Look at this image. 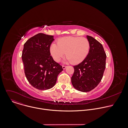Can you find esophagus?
I'll list each match as a JSON object with an SVG mask.
<instances>
[{
	"mask_svg": "<svg viewBox=\"0 0 128 128\" xmlns=\"http://www.w3.org/2000/svg\"><path fill=\"white\" fill-rule=\"evenodd\" d=\"M67 67V66H65V65H63V66H62V68H63V69H66V68Z\"/></svg>",
	"mask_w": 128,
	"mask_h": 128,
	"instance_id": "34e87169",
	"label": "esophagus"
}]
</instances>
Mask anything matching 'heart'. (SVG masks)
<instances>
[{
	"label": "heart",
	"instance_id": "obj_1",
	"mask_svg": "<svg viewBox=\"0 0 128 128\" xmlns=\"http://www.w3.org/2000/svg\"><path fill=\"white\" fill-rule=\"evenodd\" d=\"M90 50V43L84 37L68 36L58 39L57 44L53 43L50 47V52L56 62H59L65 54L67 62L78 64L87 56Z\"/></svg>",
	"mask_w": 128,
	"mask_h": 128
}]
</instances>
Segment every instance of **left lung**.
Returning <instances> with one entry per match:
<instances>
[{
	"label": "left lung",
	"instance_id": "8db88e82",
	"mask_svg": "<svg viewBox=\"0 0 128 128\" xmlns=\"http://www.w3.org/2000/svg\"><path fill=\"white\" fill-rule=\"evenodd\" d=\"M90 50L86 58L80 64L74 66L71 77L73 87L83 92L94 89L101 82L106 68V54L102 45L92 36L87 35Z\"/></svg>",
	"mask_w": 128,
	"mask_h": 128
}]
</instances>
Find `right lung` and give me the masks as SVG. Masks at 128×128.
<instances>
[{"instance_id": "right-lung-1", "label": "right lung", "mask_w": 128, "mask_h": 128, "mask_svg": "<svg viewBox=\"0 0 128 128\" xmlns=\"http://www.w3.org/2000/svg\"><path fill=\"white\" fill-rule=\"evenodd\" d=\"M53 36L38 33L24 44L22 54L24 73L29 83L41 90L51 89L56 84L62 66L51 56L50 47Z\"/></svg>"}]
</instances>
